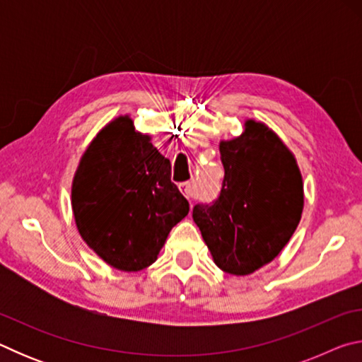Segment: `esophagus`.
<instances>
[{"label": "esophagus", "mask_w": 362, "mask_h": 362, "mask_svg": "<svg viewBox=\"0 0 362 362\" xmlns=\"http://www.w3.org/2000/svg\"><path fill=\"white\" fill-rule=\"evenodd\" d=\"M179 188H180V192L185 194V198L189 199V198H193V196H194V187H193L192 182H183V183H180Z\"/></svg>", "instance_id": "34e87169"}]
</instances>
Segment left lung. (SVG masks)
I'll return each instance as SVG.
<instances>
[{
  "instance_id": "8db88e82",
  "label": "left lung",
  "mask_w": 362,
  "mask_h": 362,
  "mask_svg": "<svg viewBox=\"0 0 362 362\" xmlns=\"http://www.w3.org/2000/svg\"><path fill=\"white\" fill-rule=\"evenodd\" d=\"M225 177L212 204L193 220L225 273L244 276L272 262L302 218L303 182L291 150L263 122L247 119L240 137L220 142Z\"/></svg>"
}]
</instances>
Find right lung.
I'll return each instance as SVG.
<instances>
[{
    "mask_svg": "<svg viewBox=\"0 0 362 362\" xmlns=\"http://www.w3.org/2000/svg\"><path fill=\"white\" fill-rule=\"evenodd\" d=\"M118 116L90 142L73 177L71 207L84 243L121 272H140L158 259L188 201L170 182V161Z\"/></svg>",
    "mask_w": 362,
    "mask_h": 362,
    "instance_id": "obj_1",
    "label": "right lung"
}]
</instances>
